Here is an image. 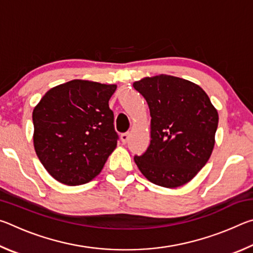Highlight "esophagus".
<instances>
[{
    "mask_svg": "<svg viewBox=\"0 0 253 253\" xmlns=\"http://www.w3.org/2000/svg\"><path fill=\"white\" fill-rule=\"evenodd\" d=\"M121 139L123 144H126L128 142V139H129V132H123L121 135Z\"/></svg>",
    "mask_w": 253,
    "mask_h": 253,
    "instance_id": "34e87169",
    "label": "esophagus"
}]
</instances>
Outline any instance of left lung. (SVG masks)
<instances>
[{
	"mask_svg": "<svg viewBox=\"0 0 253 253\" xmlns=\"http://www.w3.org/2000/svg\"><path fill=\"white\" fill-rule=\"evenodd\" d=\"M151 113V144L134 160L148 181L164 187L190 182L214 147L219 115L200 85L160 75L134 83Z\"/></svg>",
	"mask_w": 253,
	"mask_h": 253,
	"instance_id": "left-lung-1",
	"label": "left lung"
}]
</instances>
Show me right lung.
Returning a JSON list of instances; mask_svg holds the SVG:
<instances>
[{
	"mask_svg": "<svg viewBox=\"0 0 253 253\" xmlns=\"http://www.w3.org/2000/svg\"><path fill=\"white\" fill-rule=\"evenodd\" d=\"M116 84L71 80L57 85L33 109V144L48 173L66 185L96 177L116 148L108 101Z\"/></svg>",
	"mask_w": 253,
	"mask_h": 253,
	"instance_id": "add662e5",
	"label": "right lung"
}]
</instances>
